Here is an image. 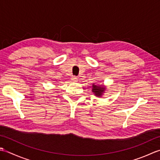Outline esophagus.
I'll list each match as a JSON object with an SVG mask.
<instances>
[{"label": "esophagus", "instance_id": "34e87169", "mask_svg": "<svg viewBox=\"0 0 160 160\" xmlns=\"http://www.w3.org/2000/svg\"><path fill=\"white\" fill-rule=\"evenodd\" d=\"M71 80H72V81H73V82H77L78 81V78H77V77H76V76H72L71 78Z\"/></svg>", "mask_w": 160, "mask_h": 160}]
</instances>
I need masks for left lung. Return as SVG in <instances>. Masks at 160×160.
Segmentation results:
<instances>
[{
	"label": "left lung",
	"instance_id": "1",
	"mask_svg": "<svg viewBox=\"0 0 160 160\" xmlns=\"http://www.w3.org/2000/svg\"><path fill=\"white\" fill-rule=\"evenodd\" d=\"M105 91V87L103 85H95L93 84L92 86V92L94 93L95 96L101 97L102 96Z\"/></svg>",
	"mask_w": 160,
	"mask_h": 160
}]
</instances>
